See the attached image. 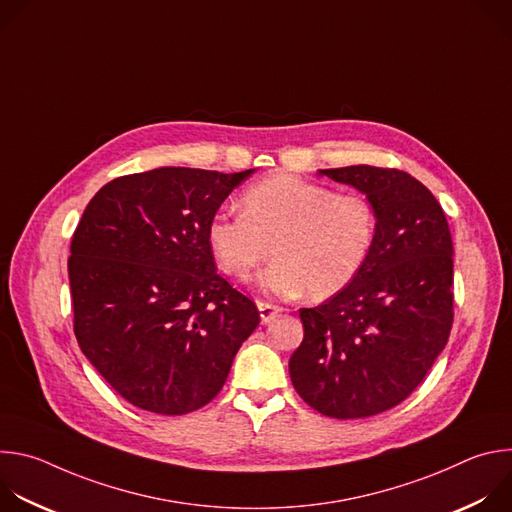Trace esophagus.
Listing matches in <instances>:
<instances>
[{
    "label": "esophagus",
    "mask_w": 512,
    "mask_h": 512,
    "mask_svg": "<svg viewBox=\"0 0 512 512\" xmlns=\"http://www.w3.org/2000/svg\"><path fill=\"white\" fill-rule=\"evenodd\" d=\"M257 310H259V316H261V324H269L281 312L279 306H273V304H267V302H257Z\"/></svg>",
    "instance_id": "1"
}]
</instances>
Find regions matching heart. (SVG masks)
<instances>
[{"label":"heart","instance_id":"1","mask_svg":"<svg viewBox=\"0 0 512 512\" xmlns=\"http://www.w3.org/2000/svg\"><path fill=\"white\" fill-rule=\"evenodd\" d=\"M243 214L216 212L206 225L208 249L227 275L249 281L271 255L261 277L279 298H332L367 263L377 210L358 192L336 194L324 184L294 174H275L241 196Z\"/></svg>","mask_w":512,"mask_h":512}]
</instances>
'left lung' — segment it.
Returning <instances> with one entry per match:
<instances>
[{"instance_id":"1","label":"left lung","mask_w":512,"mask_h":512,"mask_svg":"<svg viewBox=\"0 0 512 512\" xmlns=\"http://www.w3.org/2000/svg\"><path fill=\"white\" fill-rule=\"evenodd\" d=\"M367 196L377 235L360 273L330 300L302 308L304 340L289 358L298 395L336 419L383 413L423 381L454 320V245L435 196L401 170H318Z\"/></svg>"}]
</instances>
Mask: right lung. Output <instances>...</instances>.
Wrapping results in <instances>:
<instances>
[{"instance_id": "add662e5", "label": "right lung", "mask_w": 512, "mask_h": 512, "mask_svg": "<svg viewBox=\"0 0 512 512\" xmlns=\"http://www.w3.org/2000/svg\"><path fill=\"white\" fill-rule=\"evenodd\" d=\"M255 170L156 168L105 184L72 237L75 336L131 405L184 415L223 389L259 324L255 304L216 273L206 225Z\"/></svg>"}]
</instances>
